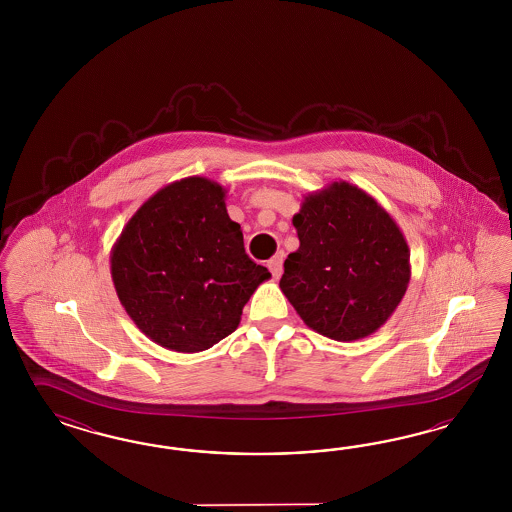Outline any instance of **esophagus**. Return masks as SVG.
<instances>
[{"label": "esophagus", "mask_w": 512, "mask_h": 512, "mask_svg": "<svg viewBox=\"0 0 512 512\" xmlns=\"http://www.w3.org/2000/svg\"><path fill=\"white\" fill-rule=\"evenodd\" d=\"M268 270L272 272V276L278 279L281 276V272H283V253H278V255H274L270 261H268Z\"/></svg>", "instance_id": "1"}]
</instances>
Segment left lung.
Masks as SVG:
<instances>
[{
  "label": "left lung",
  "mask_w": 512,
  "mask_h": 512,
  "mask_svg": "<svg viewBox=\"0 0 512 512\" xmlns=\"http://www.w3.org/2000/svg\"><path fill=\"white\" fill-rule=\"evenodd\" d=\"M300 248L279 287L311 330L362 340L385 325L411 278L400 227L364 189L332 182L308 193L293 216Z\"/></svg>",
  "instance_id": "1"
}]
</instances>
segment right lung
Segmentation results:
<instances>
[{
    "label": "right lung",
    "instance_id": "right-lung-1",
    "mask_svg": "<svg viewBox=\"0 0 512 512\" xmlns=\"http://www.w3.org/2000/svg\"><path fill=\"white\" fill-rule=\"evenodd\" d=\"M225 197V187L202 176L161 187L110 251L127 315L165 349L199 353L233 334L249 296L270 278L246 255Z\"/></svg>",
    "mask_w": 512,
    "mask_h": 512
}]
</instances>
